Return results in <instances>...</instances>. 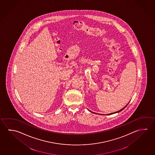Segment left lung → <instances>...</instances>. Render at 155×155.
<instances>
[{
    "instance_id": "obj_1",
    "label": "left lung",
    "mask_w": 155,
    "mask_h": 155,
    "mask_svg": "<svg viewBox=\"0 0 155 155\" xmlns=\"http://www.w3.org/2000/svg\"><path fill=\"white\" fill-rule=\"evenodd\" d=\"M129 102H128V103H127V105H126V106H125V107H124V108H123L121 109V110H119V111H116V112H114V113H110V114H108V115H111V114H115V113H119V112H120V111H122V110H123V109H124L125 108V107H126V106H127L128 104V103H129ZM89 111H90V110H89ZM91 112H92V111H91ZM92 113H93V112H92Z\"/></svg>"
}]
</instances>
